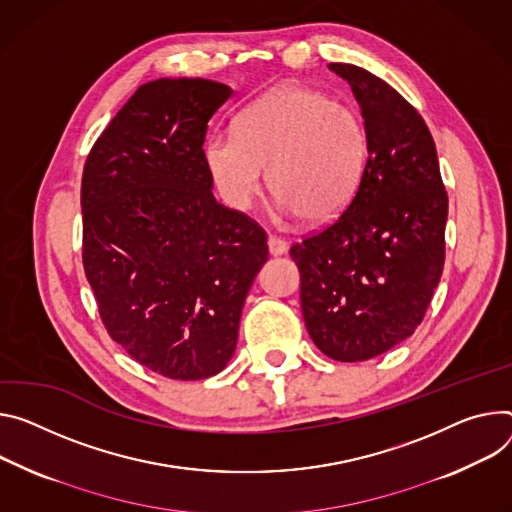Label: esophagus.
<instances>
[{"mask_svg":"<svg viewBox=\"0 0 512 512\" xmlns=\"http://www.w3.org/2000/svg\"><path fill=\"white\" fill-rule=\"evenodd\" d=\"M267 247H269V253H271L273 257L284 255V253L288 251V243H286L284 239H280V237H269V239H267Z\"/></svg>","mask_w":512,"mask_h":512,"instance_id":"34e87169","label":"esophagus"}]
</instances>
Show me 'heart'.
<instances>
[{
	"label": "heart",
	"mask_w": 512,
	"mask_h": 512,
	"mask_svg": "<svg viewBox=\"0 0 512 512\" xmlns=\"http://www.w3.org/2000/svg\"><path fill=\"white\" fill-rule=\"evenodd\" d=\"M204 157L228 206L249 208L269 169L280 210L320 224L355 198L369 161V136L353 106L310 87L282 85L241 112L237 132L210 134Z\"/></svg>",
	"instance_id": "obj_1"
}]
</instances>
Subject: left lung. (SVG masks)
I'll use <instances>...</instances> for the list:
<instances>
[{"instance_id": "8db88e82", "label": "left lung", "mask_w": 512, "mask_h": 512, "mask_svg": "<svg viewBox=\"0 0 512 512\" xmlns=\"http://www.w3.org/2000/svg\"><path fill=\"white\" fill-rule=\"evenodd\" d=\"M369 136L363 181L343 214L292 245L310 339L335 361H365L423 322L445 263L447 192L435 141L384 79L331 63Z\"/></svg>"}]
</instances>
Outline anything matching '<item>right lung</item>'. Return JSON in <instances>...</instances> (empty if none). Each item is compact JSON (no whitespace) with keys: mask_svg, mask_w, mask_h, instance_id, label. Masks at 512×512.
Wrapping results in <instances>:
<instances>
[{"mask_svg":"<svg viewBox=\"0 0 512 512\" xmlns=\"http://www.w3.org/2000/svg\"><path fill=\"white\" fill-rule=\"evenodd\" d=\"M232 96L210 79L134 91L81 179L83 269L108 335L171 380H206L237 347L265 230L214 200L208 122Z\"/></svg>","mask_w":512,"mask_h":512,"instance_id":"add662e5","label":"right lung"}]
</instances>
